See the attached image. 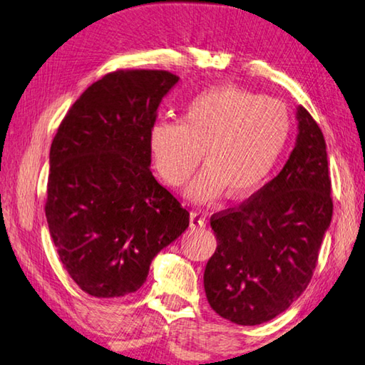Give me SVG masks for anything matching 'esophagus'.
<instances>
[{"mask_svg": "<svg viewBox=\"0 0 365 365\" xmlns=\"http://www.w3.org/2000/svg\"><path fill=\"white\" fill-rule=\"evenodd\" d=\"M190 227H192V229L206 227V219L201 216L200 212L192 211V212H190Z\"/></svg>", "mask_w": 365, "mask_h": 365, "instance_id": "1", "label": "esophagus"}]
</instances>
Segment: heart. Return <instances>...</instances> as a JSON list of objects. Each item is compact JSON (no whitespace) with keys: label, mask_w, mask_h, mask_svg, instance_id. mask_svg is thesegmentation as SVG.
Wrapping results in <instances>:
<instances>
[{"label":"heart","mask_w":365,"mask_h":365,"mask_svg":"<svg viewBox=\"0 0 365 365\" xmlns=\"http://www.w3.org/2000/svg\"><path fill=\"white\" fill-rule=\"evenodd\" d=\"M292 120L284 103L235 86L203 91L183 108L180 123L158 121L149 153L162 180L180 187L200 162L205 169L185 190L198 205L245 200L268 180L284 154Z\"/></svg>","instance_id":"1"}]
</instances>
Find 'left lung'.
<instances>
[{
    "label": "left lung",
    "instance_id": "obj_1",
    "mask_svg": "<svg viewBox=\"0 0 365 365\" xmlns=\"http://www.w3.org/2000/svg\"><path fill=\"white\" fill-rule=\"evenodd\" d=\"M296 118V146L282 170L239 210L211 217L217 248L205 269L206 297L237 325H259L291 307L331 224L325 138L302 106Z\"/></svg>",
    "mask_w": 365,
    "mask_h": 365
}]
</instances>
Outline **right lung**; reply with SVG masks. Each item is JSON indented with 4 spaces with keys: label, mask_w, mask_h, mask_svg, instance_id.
Instances as JSON below:
<instances>
[{
    "label": "right lung",
    "mask_w": 365,
    "mask_h": 365,
    "mask_svg": "<svg viewBox=\"0 0 365 365\" xmlns=\"http://www.w3.org/2000/svg\"><path fill=\"white\" fill-rule=\"evenodd\" d=\"M175 74L115 71L73 103L50 148L45 214L73 281L94 297L140 289L190 212L155 180L149 130Z\"/></svg>",
    "instance_id": "add662e5"
}]
</instances>
